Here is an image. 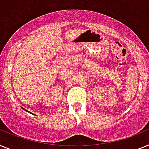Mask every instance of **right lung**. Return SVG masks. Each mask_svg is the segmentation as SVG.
Segmentation results:
<instances>
[{"instance_id": "obj_1", "label": "right lung", "mask_w": 149, "mask_h": 149, "mask_svg": "<svg viewBox=\"0 0 149 149\" xmlns=\"http://www.w3.org/2000/svg\"><path fill=\"white\" fill-rule=\"evenodd\" d=\"M24 110H25V109H24Z\"/></svg>"}]
</instances>
